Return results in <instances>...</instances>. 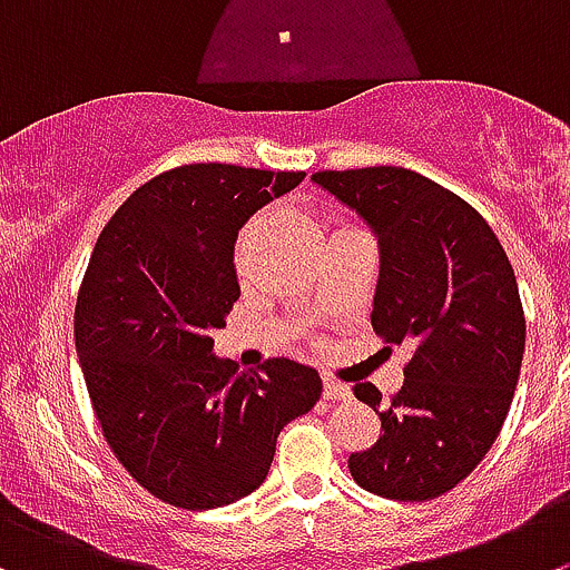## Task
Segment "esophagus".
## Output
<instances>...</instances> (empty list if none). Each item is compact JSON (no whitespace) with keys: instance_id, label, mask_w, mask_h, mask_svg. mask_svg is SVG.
<instances>
[{"instance_id":"34e87169","label":"esophagus","mask_w":570,"mask_h":570,"mask_svg":"<svg viewBox=\"0 0 570 570\" xmlns=\"http://www.w3.org/2000/svg\"><path fill=\"white\" fill-rule=\"evenodd\" d=\"M352 397V389L346 383L333 381V377H324V400H350Z\"/></svg>"}]
</instances>
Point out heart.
I'll use <instances>...</instances> for the list:
<instances>
[{
	"mask_svg": "<svg viewBox=\"0 0 570 570\" xmlns=\"http://www.w3.org/2000/svg\"><path fill=\"white\" fill-rule=\"evenodd\" d=\"M248 237H252V226H246V229H243V235H240V240H237V259H243V254H246Z\"/></svg>",
	"mask_w": 570,
	"mask_h": 570,
	"instance_id": "heart-1",
	"label": "heart"
}]
</instances>
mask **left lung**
Listing matches in <instances>:
<instances>
[{"mask_svg":"<svg viewBox=\"0 0 570 570\" xmlns=\"http://www.w3.org/2000/svg\"><path fill=\"white\" fill-rule=\"evenodd\" d=\"M311 178L375 232L372 327L386 344L414 346L392 403L381 409L372 383L352 389L377 411L381 436L352 453L350 473L375 495L431 501L473 473L509 414L525 350L518 279L490 224L420 173L361 167Z\"/></svg>","mask_w":570,"mask_h":570,"instance_id":"obj_1","label":"left lung"}]
</instances>
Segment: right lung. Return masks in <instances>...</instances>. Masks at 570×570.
I'll return each instance as SVG.
<instances>
[{"mask_svg":"<svg viewBox=\"0 0 570 570\" xmlns=\"http://www.w3.org/2000/svg\"><path fill=\"white\" fill-rule=\"evenodd\" d=\"M305 173L184 165L102 226L75 305V350L119 464L159 501L215 509L257 490L276 436L322 397L313 366L237 372L213 333L240 299L235 240Z\"/></svg>","mask_w":570,"mask_h":570,"instance_id":"right-lung-1","label":"right lung"}]
</instances>
